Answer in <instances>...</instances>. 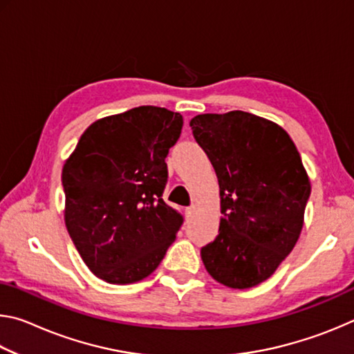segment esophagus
Here are the masks:
<instances>
[{
  "instance_id": "34e87169",
  "label": "esophagus",
  "mask_w": 354,
  "mask_h": 354,
  "mask_svg": "<svg viewBox=\"0 0 354 354\" xmlns=\"http://www.w3.org/2000/svg\"><path fill=\"white\" fill-rule=\"evenodd\" d=\"M196 212V206H189L187 209H185V214H187V217H192V215H194Z\"/></svg>"
}]
</instances>
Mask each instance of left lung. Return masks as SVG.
<instances>
[{"label": "left lung", "instance_id": "left-lung-1", "mask_svg": "<svg viewBox=\"0 0 354 354\" xmlns=\"http://www.w3.org/2000/svg\"><path fill=\"white\" fill-rule=\"evenodd\" d=\"M192 133L218 178V236L201 248L209 274L232 289L270 278L295 247L310 183L289 134L253 113H203Z\"/></svg>", "mask_w": 354, "mask_h": 354}]
</instances>
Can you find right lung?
I'll list each match as a JSON object with an SVG mask.
<instances>
[{
    "instance_id": "add662e5",
    "label": "right lung",
    "mask_w": 354,
    "mask_h": 354,
    "mask_svg": "<svg viewBox=\"0 0 354 354\" xmlns=\"http://www.w3.org/2000/svg\"><path fill=\"white\" fill-rule=\"evenodd\" d=\"M183 115L139 106L92 123L65 162V225L82 261L111 284L151 274L184 217L167 205L165 158Z\"/></svg>"
}]
</instances>
